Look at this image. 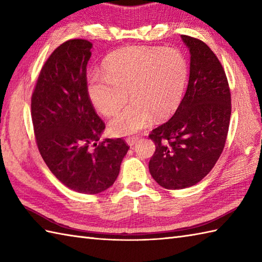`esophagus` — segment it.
Returning a JSON list of instances; mask_svg holds the SVG:
<instances>
[{"instance_id": "obj_1", "label": "esophagus", "mask_w": 262, "mask_h": 262, "mask_svg": "<svg viewBox=\"0 0 262 262\" xmlns=\"http://www.w3.org/2000/svg\"><path fill=\"white\" fill-rule=\"evenodd\" d=\"M137 140H138V137L133 136V137H128V138H126V142H127L128 145H129V146H133V145H134V144L137 142Z\"/></svg>"}]
</instances>
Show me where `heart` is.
<instances>
[{"label":"heart","mask_w":262,"mask_h":262,"mask_svg":"<svg viewBox=\"0 0 262 262\" xmlns=\"http://www.w3.org/2000/svg\"><path fill=\"white\" fill-rule=\"evenodd\" d=\"M103 74L88 77L86 92L93 107L113 116L129 97L133 101L109 122L115 135L125 136L146 127L153 116L163 119L179 107L188 79V65L172 48L126 47L110 54Z\"/></svg>","instance_id":"b5f03b06"}]
</instances>
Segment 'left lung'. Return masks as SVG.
I'll return each mask as SVG.
<instances>
[{"label": "left lung", "instance_id": "8db88e82", "mask_svg": "<svg viewBox=\"0 0 262 262\" xmlns=\"http://www.w3.org/2000/svg\"><path fill=\"white\" fill-rule=\"evenodd\" d=\"M190 51V75L176 114L151 132L155 152L148 169L165 189L196 185L223 152L231 118V91L225 71L202 40L181 35Z\"/></svg>", "mask_w": 262, "mask_h": 262}]
</instances>
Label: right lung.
Instances as JSON below:
<instances>
[{
  "mask_svg": "<svg viewBox=\"0 0 262 262\" xmlns=\"http://www.w3.org/2000/svg\"><path fill=\"white\" fill-rule=\"evenodd\" d=\"M92 43L71 39L51 54L31 96L36 143L52 173L68 188L99 193L114 185L128 144L122 138L98 142L105 124L86 92Z\"/></svg>",
  "mask_w": 262,
  "mask_h": 262,
  "instance_id": "add662e5",
  "label": "right lung"
}]
</instances>
